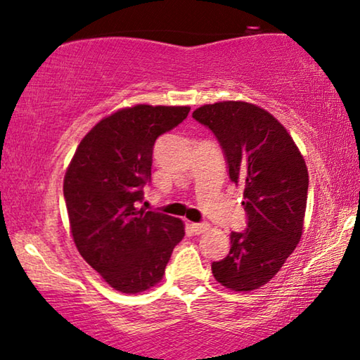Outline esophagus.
Masks as SVG:
<instances>
[{
    "mask_svg": "<svg viewBox=\"0 0 360 360\" xmlns=\"http://www.w3.org/2000/svg\"><path fill=\"white\" fill-rule=\"evenodd\" d=\"M208 228H210V224H208V223H192L191 224V229H192V233H194V234L205 233Z\"/></svg>",
    "mask_w": 360,
    "mask_h": 360,
    "instance_id": "1",
    "label": "esophagus"
}]
</instances>
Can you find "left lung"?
Masks as SVG:
<instances>
[{"label": "left lung", "instance_id": "1", "mask_svg": "<svg viewBox=\"0 0 360 360\" xmlns=\"http://www.w3.org/2000/svg\"><path fill=\"white\" fill-rule=\"evenodd\" d=\"M192 117L210 129L229 179L244 186L248 228L229 234L231 249L213 262L214 280L233 291L259 289L280 271L302 236L307 166L283 124L245 101L203 105Z\"/></svg>", "mask_w": 360, "mask_h": 360}]
</instances>
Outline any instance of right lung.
<instances>
[{
  "label": "right lung",
  "instance_id": "1",
  "mask_svg": "<svg viewBox=\"0 0 360 360\" xmlns=\"http://www.w3.org/2000/svg\"><path fill=\"white\" fill-rule=\"evenodd\" d=\"M189 106L136 105L101 120L82 139L64 176V200L76 248L101 278L126 294L163 278L184 238L181 219L139 208L152 179L155 141Z\"/></svg>",
  "mask_w": 360,
  "mask_h": 360
}]
</instances>
